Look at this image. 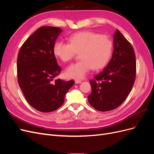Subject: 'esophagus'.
Wrapping results in <instances>:
<instances>
[{"label":"esophagus","instance_id":"esophagus-1","mask_svg":"<svg viewBox=\"0 0 154 154\" xmlns=\"http://www.w3.org/2000/svg\"><path fill=\"white\" fill-rule=\"evenodd\" d=\"M82 83L81 80H75V83L76 84H80V83Z\"/></svg>","mask_w":154,"mask_h":154}]
</instances>
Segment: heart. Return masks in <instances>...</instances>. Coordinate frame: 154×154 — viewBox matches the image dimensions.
Instances as JSON below:
<instances>
[{"instance_id":"obj_1","label":"heart","mask_w":154,"mask_h":154,"mask_svg":"<svg viewBox=\"0 0 154 154\" xmlns=\"http://www.w3.org/2000/svg\"><path fill=\"white\" fill-rule=\"evenodd\" d=\"M68 41L69 44L57 41L53 46L54 55L65 62L80 52L81 60L70 65L66 70L67 77L83 78L92 68L100 69L109 62L112 51V42L109 36L85 31L72 35Z\"/></svg>"}]
</instances>
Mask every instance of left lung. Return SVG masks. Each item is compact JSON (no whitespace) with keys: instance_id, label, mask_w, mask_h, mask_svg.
Here are the masks:
<instances>
[{"instance_id":"obj_1","label":"left lung","mask_w":154,"mask_h":154,"mask_svg":"<svg viewBox=\"0 0 154 154\" xmlns=\"http://www.w3.org/2000/svg\"><path fill=\"white\" fill-rule=\"evenodd\" d=\"M113 37L112 58L103 71L90 82L92 92L88 96V102L101 112L114 110L122 104L131 91L136 78V56L131 44L118 29Z\"/></svg>"}]
</instances>
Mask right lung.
<instances>
[{
    "label": "right lung",
    "instance_id": "add662e5",
    "mask_svg": "<svg viewBox=\"0 0 154 154\" xmlns=\"http://www.w3.org/2000/svg\"><path fill=\"white\" fill-rule=\"evenodd\" d=\"M60 27L43 26L32 33L20 49L17 58L18 84L31 106L42 112L58 109L73 80L54 78L61 72L53 53Z\"/></svg>",
    "mask_w": 154,
    "mask_h": 154
}]
</instances>
